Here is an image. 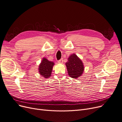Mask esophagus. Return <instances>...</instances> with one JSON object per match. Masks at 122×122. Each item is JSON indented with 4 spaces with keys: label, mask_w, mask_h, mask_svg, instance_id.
Listing matches in <instances>:
<instances>
[{
    "label": "esophagus",
    "mask_w": 122,
    "mask_h": 122,
    "mask_svg": "<svg viewBox=\"0 0 122 122\" xmlns=\"http://www.w3.org/2000/svg\"><path fill=\"white\" fill-rule=\"evenodd\" d=\"M58 63H59V64H62V63H63V59L62 58V59H61L60 60H58Z\"/></svg>",
    "instance_id": "esophagus-1"
}]
</instances>
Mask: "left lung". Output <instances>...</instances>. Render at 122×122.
Listing matches in <instances>:
<instances>
[{
  "instance_id": "left-lung-1",
  "label": "left lung",
  "mask_w": 122,
  "mask_h": 122,
  "mask_svg": "<svg viewBox=\"0 0 122 122\" xmlns=\"http://www.w3.org/2000/svg\"><path fill=\"white\" fill-rule=\"evenodd\" d=\"M66 66L69 76L74 78H77L81 76L84 70L82 61L75 53L70 56Z\"/></svg>"
}]
</instances>
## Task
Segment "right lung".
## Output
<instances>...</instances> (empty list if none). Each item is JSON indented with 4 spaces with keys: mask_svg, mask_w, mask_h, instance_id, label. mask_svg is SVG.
Here are the masks:
<instances>
[{
    "mask_svg": "<svg viewBox=\"0 0 122 122\" xmlns=\"http://www.w3.org/2000/svg\"><path fill=\"white\" fill-rule=\"evenodd\" d=\"M54 65V62L48 61L46 58H43L38 69L40 75L46 78L50 77Z\"/></svg>",
    "mask_w": 122,
    "mask_h": 122,
    "instance_id": "right-lung-1",
    "label": "right lung"
}]
</instances>
